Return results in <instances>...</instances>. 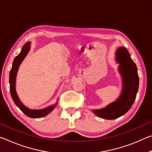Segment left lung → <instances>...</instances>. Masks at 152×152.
Listing matches in <instances>:
<instances>
[{
  "label": "left lung",
  "mask_w": 152,
  "mask_h": 152,
  "mask_svg": "<svg viewBox=\"0 0 152 152\" xmlns=\"http://www.w3.org/2000/svg\"><path fill=\"white\" fill-rule=\"evenodd\" d=\"M116 60L120 64L119 72L123 77V90L117 101L106 108L93 110L96 116L105 119H115L125 115L134 102L139 87L137 68L128 50L120 47L116 52Z\"/></svg>",
  "instance_id": "obj_1"
}]
</instances>
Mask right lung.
I'll use <instances>...</instances> for the list:
<instances>
[{
  "instance_id": "right-lung-1",
  "label": "right lung",
  "mask_w": 152,
  "mask_h": 152,
  "mask_svg": "<svg viewBox=\"0 0 152 152\" xmlns=\"http://www.w3.org/2000/svg\"><path fill=\"white\" fill-rule=\"evenodd\" d=\"M30 49V43L27 42L23 46V48L21 51L19 55L15 58L13 62H12V66L11 71H10L9 74V83H10V92H11V94L12 96V99L13 100L15 104L19 108L21 111L25 113L27 117L31 118H41L43 117H45L48 115L51 110H53L54 109L56 104L53 105V106L49 107L46 109H42V110H31L28 108L25 107L23 104L21 103L20 100L18 98L17 94L16 91H15V79H16L17 72L19 69V67L20 66V63L22 61L24 60L25 56H27L28 51H29Z\"/></svg>"
}]
</instances>
